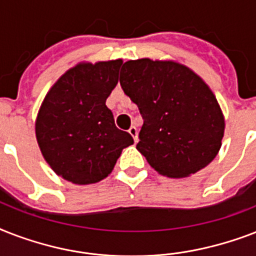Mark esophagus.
I'll return each instance as SVG.
<instances>
[{"label": "esophagus", "mask_w": 256, "mask_h": 256, "mask_svg": "<svg viewBox=\"0 0 256 256\" xmlns=\"http://www.w3.org/2000/svg\"><path fill=\"white\" fill-rule=\"evenodd\" d=\"M128 132L134 138V142H138V130H136V126H132V128H128Z\"/></svg>", "instance_id": "esophagus-1"}]
</instances>
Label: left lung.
<instances>
[{"instance_id":"obj_1","label":"left lung","mask_w":256,"mask_h":256,"mask_svg":"<svg viewBox=\"0 0 256 256\" xmlns=\"http://www.w3.org/2000/svg\"><path fill=\"white\" fill-rule=\"evenodd\" d=\"M120 84L142 116L136 150L154 170L184 178L216 156L223 114L212 92L192 70L144 58L124 62Z\"/></svg>"}]
</instances>
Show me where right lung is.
Listing matches in <instances>:
<instances>
[{"label":"right lung","mask_w":256,"mask_h":256,"mask_svg":"<svg viewBox=\"0 0 256 256\" xmlns=\"http://www.w3.org/2000/svg\"><path fill=\"white\" fill-rule=\"evenodd\" d=\"M120 60L81 64L66 72L38 112L36 136L46 162L76 184L106 178L132 136L114 124L106 100L118 84Z\"/></svg>","instance_id":"1"}]
</instances>
